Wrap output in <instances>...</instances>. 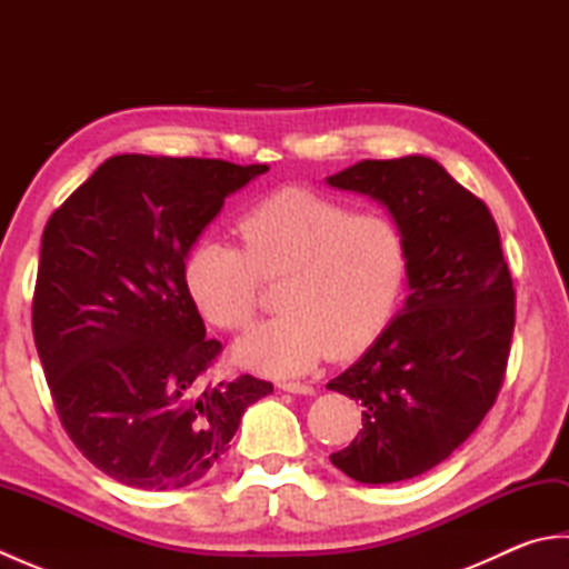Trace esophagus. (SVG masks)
Returning a JSON list of instances; mask_svg holds the SVG:
<instances>
[{"mask_svg": "<svg viewBox=\"0 0 569 569\" xmlns=\"http://www.w3.org/2000/svg\"><path fill=\"white\" fill-rule=\"evenodd\" d=\"M278 389L291 391V393H303V396L316 393V389H312L310 383H300V381H278Z\"/></svg>", "mask_w": 569, "mask_h": 569, "instance_id": "34e87169", "label": "esophagus"}]
</instances>
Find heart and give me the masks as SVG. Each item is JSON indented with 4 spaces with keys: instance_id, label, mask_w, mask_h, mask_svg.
<instances>
[{
    "instance_id": "heart-1",
    "label": "heart",
    "mask_w": 569,
    "mask_h": 569,
    "mask_svg": "<svg viewBox=\"0 0 569 569\" xmlns=\"http://www.w3.org/2000/svg\"><path fill=\"white\" fill-rule=\"evenodd\" d=\"M237 234L241 249L200 241L186 261V283L212 325L244 332L259 312L261 281H283L276 296L281 316L239 342L241 365L293 377L328 355H359L389 325L408 251L386 214L283 188L251 204L237 220Z\"/></svg>"
}]
</instances>
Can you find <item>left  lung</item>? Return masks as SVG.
I'll list each match as a JSON object with an SVG mask.
<instances>
[{
	"instance_id": "8db88e82",
	"label": "left lung",
	"mask_w": 569,
	"mask_h": 569,
	"mask_svg": "<svg viewBox=\"0 0 569 569\" xmlns=\"http://www.w3.org/2000/svg\"><path fill=\"white\" fill-rule=\"evenodd\" d=\"M328 183L383 202L408 251L403 310L328 383L365 406V428L330 462L361 485H393L450 457L497 401L513 278L489 208L438 161H361Z\"/></svg>"
}]
</instances>
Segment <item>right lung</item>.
Masks as SVG:
<instances>
[{"label":"right lung","mask_w":569,"mask_h":569,"mask_svg":"<svg viewBox=\"0 0 569 569\" xmlns=\"http://www.w3.org/2000/svg\"><path fill=\"white\" fill-rule=\"evenodd\" d=\"M269 166L122 153L51 214L31 325L60 426L107 477L180 489L208 475L244 410L273 391L204 383L222 342L186 283V257L229 192Z\"/></svg>","instance_id":"right-lung-1"}]
</instances>
